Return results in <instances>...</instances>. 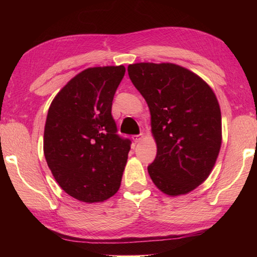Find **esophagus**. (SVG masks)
Segmentation results:
<instances>
[{
    "instance_id": "obj_1",
    "label": "esophagus",
    "mask_w": 257,
    "mask_h": 257,
    "mask_svg": "<svg viewBox=\"0 0 257 257\" xmlns=\"http://www.w3.org/2000/svg\"><path fill=\"white\" fill-rule=\"evenodd\" d=\"M143 137H144V136H143V135L141 134V135H134V136H133L132 138H133V141H134L135 143H139V142H141L142 139H143Z\"/></svg>"
}]
</instances>
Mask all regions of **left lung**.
Returning a JSON list of instances; mask_svg holds the SVG:
<instances>
[{"label":"left lung","mask_w":257,"mask_h":257,"mask_svg":"<svg viewBox=\"0 0 257 257\" xmlns=\"http://www.w3.org/2000/svg\"><path fill=\"white\" fill-rule=\"evenodd\" d=\"M128 75L151 113L158 147L147 168L152 181L168 196L190 193L210 176L222 143L214 92L196 73L175 63L129 64Z\"/></svg>","instance_id":"8db88e82"}]
</instances>
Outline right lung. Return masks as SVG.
Instances as JSON below:
<instances>
[{
  "label": "right lung",
  "mask_w": 257,
  "mask_h": 257,
  "mask_svg": "<svg viewBox=\"0 0 257 257\" xmlns=\"http://www.w3.org/2000/svg\"><path fill=\"white\" fill-rule=\"evenodd\" d=\"M123 66L85 69L55 95L47 112L44 155L59 186L85 203H101L119 190L130 150L116 135L112 101Z\"/></svg>",
  "instance_id": "obj_1"
}]
</instances>
